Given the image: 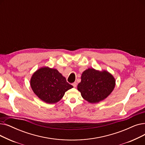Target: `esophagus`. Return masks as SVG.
Listing matches in <instances>:
<instances>
[{"label":"esophagus","mask_w":145,"mask_h":145,"mask_svg":"<svg viewBox=\"0 0 145 145\" xmlns=\"http://www.w3.org/2000/svg\"><path fill=\"white\" fill-rule=\"evenodd\" d=\"M72 85L73 86L74 88H76V86H77V83H76V82H74V83L72 84Z\"/></svg>","instance_id":"1"}]
</instances>
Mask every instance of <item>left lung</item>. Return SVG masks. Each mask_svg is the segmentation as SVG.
Returning <instances> with one entry per match:
<instances>
[{
  "label": "left lung",
  "mask_w": 145,
  "mask_h": 145,
  "mask_svg": "<svg viewBox=\"0 0 145 145\" xmlns=\"http://www.w3.org/2000/svg\"><path fill=\"white\" fill-rule=\"evenodd\" d=\"M115 85L116 80L108 72L89 68L82 74L78 90L84 99L94 104L107 97L114 89Z\"/></svg>",
  "instance_id": "left-lung-1"
}]
</instances>
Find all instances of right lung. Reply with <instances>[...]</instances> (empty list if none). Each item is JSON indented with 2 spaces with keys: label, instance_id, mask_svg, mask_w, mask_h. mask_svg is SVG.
Instances as JSON below:
<instances>
[{
  "label": "right lung",
  "instance_id": "1",
  "mask_svg": "<svg viewBox=\"0 0 145 145\" xmlns=\"http://www.w3.org/2000/svg\"><path fill=\"white\" fill-rule=\"evenodd\" d=\"M31 87L35 95L48 104H54L64 96L73 86L56 69L41 67L34 73L30 80Z\"/></svg>",
  "mask_w": 145,
  "mask_h": 145
}]
</instances>
